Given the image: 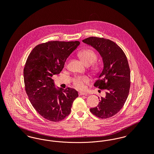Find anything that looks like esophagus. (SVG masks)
Masks as SVG:
<instances>
[{"label":"esophagus","mask_w":154,"mask_h":154,"mask_svg":"<svg viewBox=\"0 0 154 154\" xmlns=\"http://www.w3.org/2000/svg\"><path fill=\"white\" fill-rule=\"evenodd\" d=\"M79 94V95L80 96L87 95L86 93H85V92H80Z\"/></svg>","instance_id":"1"}]
</instances>
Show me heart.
<instances>
[{"mask_svg": "<svg viewBox=\"0 0 154 154\" xmlns=\"http://www.w3.org/2000/svg\"><path fill=\"white\" fill-rule=\"evenodd\" d=\"M79 56L81 60L86 65H89L92 64L97 59V55L95 52L93 50L89 49L84 50L80 52ZM89 81V79L87 76H78L74 78V84L76 88L82 90L85 88L84 84L87 83Z\"/></svg>", "mask_w": 154, "mask_h": 154, "instance_id": "obj_1", "label": "heart"}]
</instances>
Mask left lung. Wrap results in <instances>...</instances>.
Listing matches in <instances>:
<instances>
[{"label": "left lung", "instance_id": "obj_1", "mask_svg": "<svg viewBox=\"0 0 154 154\" xmlns=\"http://www.w3.org/2000/svg\"><path fill=\"white\" fill-rule=\"evenodd\" d=\"M82 42L94 48L103 63L102 70L94 86L105 89L106 96L101 97L98 106L90 111L102 119L111 117L122 108L129 95L131 72L127 58L117 44L109 39L90 37Z\"/></svg>", "mask_w": 154, "mask_h": 154}]
</instances>
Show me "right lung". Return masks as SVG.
<instances>
[{"mask_svg": "<svg viewBox=\"0 0 154 154\" xmlns=\"http://www.w3.org/2000/svg\"><path fill=\"white\" fill-rule=\"evenodd\" d=\"M79 41H52L36 46L23 69L25 91L37 112L45 119L58 122L70 112L79 96L72 88H56L52 79L62 70L66 59L80 45Z\"/></svg>", "mask_w": 154, "mask_h": 154, "instance_id": "obj_1", "label": "right lung"}]
</instances>
